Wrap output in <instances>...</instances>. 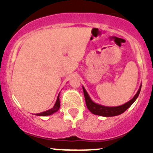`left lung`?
<instances>
[{"instance_id":"left-lung-1","label":"left lung","mask_w":153,"mask_h":153,"mask_svg":"<svg viewBox=\"0 0 153 153\" xmlns=\"http://www.w3.org/2000/svg\"><path fill=\"white\" fill-rule=\"evenodd\" d=\"M142 85H140V87L139 89V90L137 91L136 95L134 96V97L130 100L129 102H126L125 104L122 105V106H102V105H100V104H97L96 102H93L90 99V96L87 93V92L86 91L85 88L83 86V93H84V97L85 100H86V106L88 108V109L92 113L95 115H98V116H102V117H115V116H118V115L122 114L129 107H130V106L132 105L133 102L136 101V100L137 99L138 96L140 93V90H141Z\"/></svg>"}]
</instances>
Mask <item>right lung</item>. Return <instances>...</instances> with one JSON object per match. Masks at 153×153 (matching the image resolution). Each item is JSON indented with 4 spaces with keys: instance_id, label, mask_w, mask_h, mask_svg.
Instances as JSON below:
<instances>
[{
    "instance_id": "add662e5",
    "label": "right lung",
    "mask_w": 153,
    "mask_h": 153,
    "mask_svg": "<svg viewBox=\"0 0 153 153\" xmlns=\"http://www.w3.org/2000/svg\"><path fill=\"white\" fill-rule=\"evenodd\" d=\"M60 98H59V95H58L57 99H56V101L55 102V105L53 106V107L52 109H49V110H47L45 112H42L40 113H37L36 114V116H41V117H46V116H50V115L53 114V113H56L58 109H60Z\"/></svg>"
}]
</instances>
